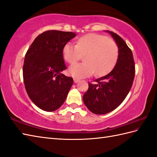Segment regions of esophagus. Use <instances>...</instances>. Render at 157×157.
<instances>
[{
    "instance_id": "obj_1",
    "label": "esophagus",
    "mask_w": 157,
    "mask_h": 157,
    "mask_svg": "<svg viewBox=\"0 0 157 157\" xmlns=\"http://www.w3.org/2000/svg\"><path fill=\"white\" fill-rule=\"evenodd\" d=\"M73 82H74L75 84H77L78 82H79V79H76V78H73Z\"/></svg>"
}]
</instances>
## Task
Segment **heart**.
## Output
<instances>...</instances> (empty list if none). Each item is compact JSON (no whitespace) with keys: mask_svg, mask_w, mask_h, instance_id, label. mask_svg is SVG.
<instances>
[{"mask_svg":"<svg viewBox=\"0 0 157 157\" xmlns=\"http://www.w3.org/2000/svg\"><path fill=\"white\" fill-rule=\"evenodd\" d=\"M63 55L70 64H74L85 55V62L77 63L69 68V73L73 77L84 78L94 72L98 76L108 74L117 63L119 51L114 40L105 36L90 33L79 38L77 44L67 43Z\"/></svg>","mask_w":157,"mask_h":157,"instance_id":"obj_1","label":"heart"}]
</instances>
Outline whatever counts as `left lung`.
I'll return each mask as SVG.
<instances>
[{
  "instance_id": "left-lung-1",
  "label": "left lung",
  "mask_w": 157,
  "mask_h": 157,
  "mask_svg": "<svg viewBox=\"0 0 157 157\" xmlns=\"http://www.w3.org/2000/svg\"><path fill=\"white\" fill-rule=\"evenodd\" d=\"M112 36L118 46L117 63L109 74L88 82V90L83 96L85 105L92 113L104 115L121 104L131 90L135 77V64L132 52L125 42L115 33L106 31Z\"/></svg>"
}]
</instances>
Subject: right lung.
Returning <instances> with one entry per match:
<instances>
[{"instance_id": "1", "label": "right lung", "mask_w": 157, "mask_h": 157, "mask_svg": "<svg viewBox=\"0 0 157 157\" xmlns=\"http://www.w3.org/2000/svg\"><path fill=\"white\" fill-rule=\"evenodd\" d=\"M75 36L71 32L46 31L35 38L26 52L23 67L26 92L45 111L61 107L73 85V78L61 73L67 69L63 50Z\"/></svg>"}]
</instances>
